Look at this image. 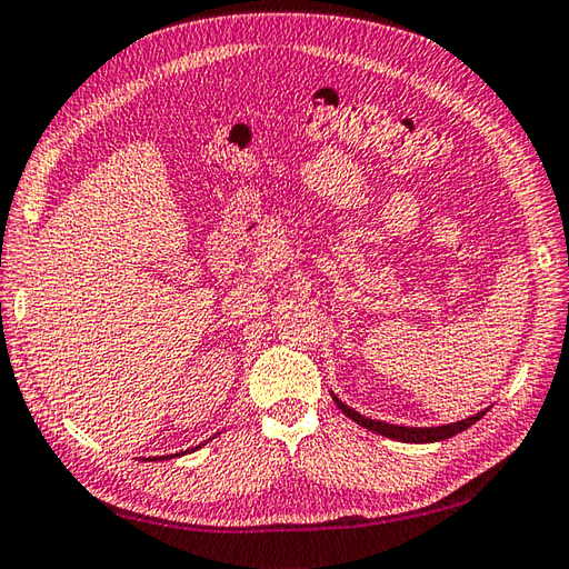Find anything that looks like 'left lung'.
Here are the masks:
<instances>
[{"instance_id":"left-lung-1","label":"left lung","mask_w":569,"mask_h":569,"mask_svg":"<svg viewBox=\"0 0 569 569\" xmlns=\"http://www.w3.org/2000/svg\"><path fill=\"white\" fill-rule=\"evenodd\" d=\"M333 402L339 405V410L343 415H349L353 422L363 425L366 430L370 432H378V435H386L390 439H400V442H415V445H425V442H439V439H449L459 432L467 430L477 420H481L483 412L469 417V420H461L455 425H442V427H400V425H388V422H378V420H368L361 412H356L349 405H343L339 398H333Z\"/></svg>"}]
</instances>
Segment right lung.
Masks as SVG:
<instances>
[{
    "mask_svg": "<svg viewBox=\"0 0 569 569\" xmlns=\"http://www.w3.org/2000/svg\"><path fill=\"white\" fill-rule=\"evenodd\" d=\"M159 459H164V457H159Z\"/></svg>",
    "mask_w": 569,
    "mask_h": 569,
    "instance_id": "obj_1",
    "label": "right lung"
}]
</instances>
